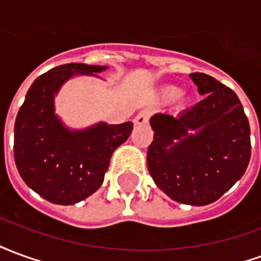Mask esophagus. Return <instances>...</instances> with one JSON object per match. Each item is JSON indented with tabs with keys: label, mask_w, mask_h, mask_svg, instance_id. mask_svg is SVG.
Here are the masks:
<instances>
[{
	"label": "esophagus",
	"mask_w": 261,
	"mask_h": 261,
	"mask_svg": "<svg viewBox=\"0 0 261 261\" xmlns=\"http://www.w3.org/2000/svg\"><path fill=\"white\" fill-rule=\"evenodd\" d=\"M148 119H149V113L148 112H140V113L137 114L136 119H134V124L137 125H142V124H147Z\"/></svg>",
	"instance_id": "obj_1"
}]
</instances>
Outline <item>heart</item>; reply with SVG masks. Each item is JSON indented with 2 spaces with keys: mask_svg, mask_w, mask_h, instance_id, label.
<instances>
[{
  "mask_svg": "<svg viewBox=\"0 0 261 261\" xmlns=\"http://www.w3.org/2000/svg\"><path fill=\"white\" fill-rule=\"evenodd\" d=\"M159 95H161V99H164V100H172L180 95V89L177 86H165L161 89Z\"/></svg>",
  "mask_w": 261,
  "mask_h": 261,
  "instance_id": "1",
  "label": "heart"
}]
</instances>
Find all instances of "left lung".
<instances>
[{"mask_svg": "<svg viewBox=\"0 0 261 261\" xmlns=\"http://www.w3.org/2000/svg\"><path fill=\"white\" fill-rule=\"evenodd\" d=\"M202 100L179 116L153 114L147 165L156 186L181 204L217 201L246 172L250 127L230 88L201 72L190 74Z\"/></svg>", "mask_w": 261, "mask_h": 261, "instance_id": "1", "label": "left lung"}]
</instances>
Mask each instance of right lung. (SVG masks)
Instances as JSON below:
<instances>
[{"label":"right lung","mask_w":261,"mask_h":261,"mask_svg":"<svg viewBox=\"0 0 261 261\" xmlns=\"http://www.w3.org/2000/svg\"><path fill=\"white\" fill-rule=\"evenodd\" d=\"M106 65L71 63L37 78L15 121V164L20 177L44 200L71 205L102 186L110 156L130 137L133 123H97L69 130L54 113V96L75 75H93Z\"/></svg>","instance_id":"1"}]
</instances>
